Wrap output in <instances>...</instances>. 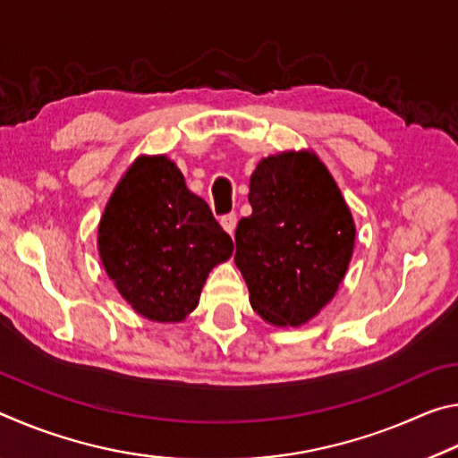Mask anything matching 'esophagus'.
Returning <instances> with one entry per match:
<instances>
[{
  "label": "esophagus",
  "instance_id": "1",
  "mask_svg": "<svg viewBox=\"0 0 458 458\" xmlns=\"http://www.w3.org/2000/svg\"><path fill=\"white\" fill-rule=\"evenodd\" d=\"M236 222H238V218H236V214H234V212H230V214H224L222 218H220L222 228L226 230L228 234H234V230H236Z\"/></svg>",
  "mask_w": 458,
  "mask_h": 458
}]
</instances>
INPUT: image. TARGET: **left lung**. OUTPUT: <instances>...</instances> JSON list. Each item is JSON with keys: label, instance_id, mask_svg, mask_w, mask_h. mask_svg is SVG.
Returning a JSON list of instances; mask_svg holds the SVG:
<instances>
[{"label": "left lung", "instance_id": "left-lung-1", "mask_svg": "<svg viewBox=\"0 0 458 458\" xmlns=\"http://www.w3.org/2000/svg\"><path fill=\"white\" fill-rule=\"evenodd\" d=\"M252 214L238 222L234 262L267 323L299 327L337 293L355 224L327 167L311 151L262 159L250 177Z\"/></svg>", "mask_w": 458, "mask_h": 458}]
</instances>
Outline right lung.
I'll return each mask as SVG.
<instances>
[{
  "instance_id": "add662e5",
  "label": "right lung",
  "mask_w": 458,
  "mask_h": 458,
  "mask_svg": "<svg viewBox=\"0 0 458 458\" xmlns=\"http://www.w3.org/2000/svg\"><path fill=\"white\" fill-rule=\"evenodd\" d=\"M232 250L210 206L185 188L165 155L135 159L98 224L108 278L139 315L159 323L183 321L210 270Z\"/></svg>"
}]
</instances>
